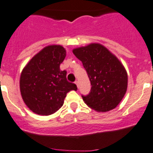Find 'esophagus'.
<instances>
[{
	"mask_svg": "<svg viewBox=\"0 0 153 153\" xmlns=\"http://www.w3.org/2000/svg\"><path fill=\"white\" fill-rule=\"evenodd\" d=\"M75 84L77 85V88H79V83H78V81H75Z\"/></svg>",
	"mask_w": 153,
	"mask_h": 153,
	"instance_id": "obj_1",
	"label": "esophagus"
}]
</instances>
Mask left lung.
<instances>
[{"label":"left lung","mask_w":153,"mask_h":153,"mask_svg":"<svg viewBox=\"0 0 153 153\" xmlns=\"http://www.w3.org/2000/svg\"><path fill=\"white\" fill-rule=\"evenodd\" d=\"M72 52L82 62L91 81V92L82 96L84 102L97 112L115 109L128 88V74L123 64L99 43L75 48Z\"/></svg>","instance_id":"1"}]
</instances>
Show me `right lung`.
<instances>
[{
	"label": "right lung",
	"instance_id": "obj_1",
	"mask_svg": "<svg viewBox=\"0 0 153 153\" xmlns=\"http://www.w3.org/2000/svg\"><path fill=\"white\" fill-rule=\"evenodd\" d=\"M66 56L61 45H48L35 54L22 71L19 80L21 96L35 113L49 115L59 110L67 93L77 86L66 79V71L59 68Z\"/></svg>",
	"mask_w": 153,
	"mask_h": 153
}]
</instances>
